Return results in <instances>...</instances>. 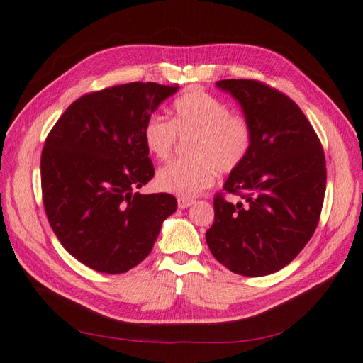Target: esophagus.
<instances>
[{"label": "esophagus", "instance_id": "obj_1", "mask_svg": "<svg viewBox=\"0 0 363 363\" xmlns=\"http://www.w3.org/2000/svg\"><path fill=\"white\" fill-rule=\"evenodd\" d=\"M191 204H195V199H191V198H178V207L179 208H187Z\"/></svg>", "mask_w": 363, "mask_h": 363}]
</instances>
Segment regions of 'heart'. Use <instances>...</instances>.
<instances>
[{
  "instance_id": "heart-1",
  "label": "heart",
  "mask_w": 363,
  "mask_h": 363,
  "mask_svg": "<svg viewBox=\"0 0 363 363\" xmlns=\"http://www.w3.org/2000/svg\"><path fill=\"white\" fill-rule=\"evenodd\" d=\"M142 138L151 156L170 157L178 138L189 139L185 161H173L159 170L157 187L181 198L196 196L213 184L216 170L230 173L244 162L252 147V128L241 116L230 114L221 100L202 91L176 99L170 121L151 116Z\"/></svg>"
}]
</instances>
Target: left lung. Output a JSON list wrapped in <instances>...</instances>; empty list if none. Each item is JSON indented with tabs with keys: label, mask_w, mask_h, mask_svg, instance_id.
I'll list each match as a JSON object with an SVG mask.
<instances>
[{
	"label": "left lung",
	"mask_w": 363,
	"mask_h": 363,
	"mask_svg": "<svg viewBox=\"0 0 363 363\" xmlns=\"http://www.w3.org/2000/svg\"><path fill=\"white\" fill-rule=\"evenodd\" d=\"M252 128V147L224 190L242 202L213 201L206 233L212 255L229 271L263 277L280 271L313 237L326 190L322 143L297 104L257 80H220Z\"/></svg>",
	"instance_id": "left-lung-1"
}]
</instances>
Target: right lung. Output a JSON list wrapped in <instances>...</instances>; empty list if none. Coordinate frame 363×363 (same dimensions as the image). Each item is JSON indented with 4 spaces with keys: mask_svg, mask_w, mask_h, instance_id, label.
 I'll return each mask as SVG.
<instances>
[{
    "mask_svg": "<svg viewBox=\"0 0 363 363\" xmlns=\"http://www.w3.org/2000/svg\"><path fill=\"white\" fill-rule=\"evenodd\" d=\"M179 86L133 82L83 96L50 130L41 190L57 238L80 263L123 274L145 259L176 212L168 193L134 191L155 176L143 125Z\"/></svg>",
    "mask_w": 363,
    "mask_h": 363,
    "instance_id": "obj_1",
    "label": "right lung"
}]
</instances>
